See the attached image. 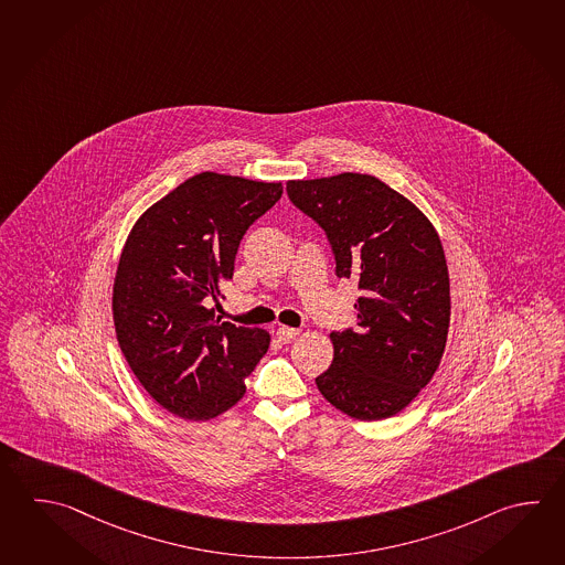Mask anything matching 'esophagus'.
Segmentation results:
<instances>
[{"mask_svg": "<svg viewBox=\"0 0 565 565\" xmlns=\"http://www.w3.org/2000/svg\"><path fill=\"white\" fill-rule=\"evenodd\" d=\"M298 334H300L298 328H288V326H279L276 332L277 340H279L281 344H289Z\"/></svg>", "mask_w": 565, "mask_h": 565, "instance_id": "obj_1", "label": "esophagus"}]
</instances>
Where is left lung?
Instances as JSON below:
<instances>
[{
    "instance_id": "left-lung-1",
    "label": "left lung",
    "mask_w": 565,
    "mask_h": 565,
    "mask_svg": "<svg viewBox=\"0 0 565 565\" xmlns=\"http://www.w3.org/2000/svg\"><path fill=\"white\" fill-rule=\"evenodd\" d=\"M289 201L322 227L335 276L360 289L356 326L332 332L328 403L360 420L398 415L433 379L450 320L449 269L437 231L370 174L289 181Z\"/></svg>"
}]
</instances>
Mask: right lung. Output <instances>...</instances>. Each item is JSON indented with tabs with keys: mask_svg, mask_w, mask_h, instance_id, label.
<instances>
[{
	"mask_svg": "<svg viewBox=\"0 0 565 565\" xmlns=\"http://www.w3.org/2000/svg\"><path fill=\"white\" fill-rule=\"evenodd\" d=\"M284 193L230 174L186 179L137 221L116 269V338L145 391L169 413L207 420L245 394L269 334L215 318L243 235Z\"/></svg>",
	"mask_w": 565,
	"mask_h": 565,
	"instance_id": "add662e5",
	"label": "right lung"
}]
</instances>
